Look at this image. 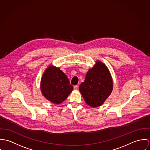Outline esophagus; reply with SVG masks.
Wrapping results in <instances>:
<instances>
[{
	"instance_id": "34e87169",
	"label": "esophagus",
	"mask_w": 150,
	"mask_h": 150,
	"mask_svg": "<svg viewBox=\"0 0 150 150\" xmlns=\"http://www.w3.org/2000/svg\"><path fill=\"white\" fill-rule=\"evenodd\" d=\"M78 86H74V87H73V88H74V90H77L78 89Z\"/></svg>"
}]
</instances>
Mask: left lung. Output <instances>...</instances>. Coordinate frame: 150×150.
I'll use <instances>...</instances> for the list:
<instances>
[{"instance_id":"left-lung-1","label":"left lung","mask_w":150,"mask_h":150,"mask_svg":"<svg viewBox=\"0 0 150 150\" xmlns=\"http://www.w3.org/2000/svg\"><path fill=\"white\" fill-rule=\"evenodd\" d=\"M112 77L107 66L97 61L86 74L85 81L79 90L86 104L91 107L101 106L112 91Z\"/></svg>"}]
</instances>
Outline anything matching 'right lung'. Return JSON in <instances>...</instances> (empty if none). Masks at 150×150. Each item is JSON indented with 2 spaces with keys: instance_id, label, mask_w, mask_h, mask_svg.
<instances>
[{
  "instance_id": "obj_1",
  "label": "right lung",
  "mask_w": 150,
  "mask_h": 150,
  "mask_svg": "<svg viewBox=\"0 0 150 150\" xmlns=\"http://www.w3.org/2000/svg\"><path fill=\"white\" fill-rule=\"evenodd\" d=\"M40 88L43 96L47 100L58 105L65 100L73 87L59 67L50 65L43 73Z\"/></svg>"
}]
</instances>
